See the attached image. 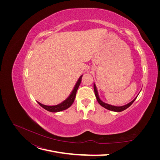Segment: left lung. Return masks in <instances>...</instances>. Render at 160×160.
<instances>
[{
  "label": "left lung",
  "mask_w": 160,
  "mask_h": 160,
  "mask_svg": "<svg viewBox=\"0 0 160 160\" xmlns=\"http://www.w3.org/2000/svg\"><path fill=\"white\" fill-rule=\"evenodd\" d=\"M93 88H94V91H95V96H96V98H97V100L98 102L100 104V105H101L102 107L105 108L106 109H107V110H111V111H113V112H122L124 111V110H126V109H127L128 107H130L132 103L135 101V100L136 99L137 97L134 98L132 102H130V103L126 104L124 106H112V105H110L108 104H106L104 102H102L101 100L99 98V96H98V91H97V88H96V86L94 83L93 85Z\"/></svg>",
  "instance_id": "left-lung-1"
}]
</instances>
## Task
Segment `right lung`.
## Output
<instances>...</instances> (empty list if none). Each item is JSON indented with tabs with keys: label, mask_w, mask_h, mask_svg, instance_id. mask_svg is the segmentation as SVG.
<instances>
[{
	"label": "right lung",
	"mask_w": 160,
	"mask_h": 160,
	"mask_svg": "<svg viewBox=\"0 0 160 160\" xmlns=\"http://www.w3.org/2000/svg\"><path fill=\"white\" fill-rule=\"evenodd\" d=\"M82 75H81L79 79L78 80L77 83L74 86V88L73 89V90L72 91L71 93L70 94V95L69 96V97L67 98L66 100H65L63 102H62V103L59 104L58 105L56 106H46L44 104H42L40 102H38V103L44 109H45L46 110L50 112H61L65 110H67V108H69L74 102V99L76 97V94H77V91L78 90V88L80 84L81 81H82Z\"/></svg>",
	"instance_id": "obj_1"
}]
</instances>
